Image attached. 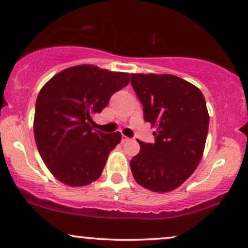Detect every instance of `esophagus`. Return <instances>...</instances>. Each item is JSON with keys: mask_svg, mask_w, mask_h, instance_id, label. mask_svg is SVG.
<instances>
[{"mask_svg": "<svg viewBox=\"0 0 248 248\" xmlns=\"http://www.w3.org/2000/svg\"><path fill=\"white\" fill-rule=\"evenodd\" d=\"M128 140H129V138L125 137V136H124V137H123V142H125V141H128Z\"/></svg>", "mask_w": 248, "mask_h": 248, "instance_id": "1", "label": "esophagus"}]
</instances>
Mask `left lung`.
I'll list each match as a JSON object with an SVG mask.
<instances>
[{
	"instance_id": "1",
	"label": "left lung",
	"mask_w": 248,
	"mask_h": 248,
	"mask_svg": "<svg viewBox=\"0 0 248 248\" xmlns=\"http://www.w3.org/2000/svg\"><path fill=\"white\" fill-rule=\"evenodd\" d=\"M132 89L144 119L156 130L153 144L138 140L140 152L130 160L138 184L170 192L189 179L203 154L209 114L203 94L175 75L131 74Z\"/></svg>"
}]
</instances>
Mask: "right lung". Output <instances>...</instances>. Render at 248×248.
<instances>
[{
	"instance_id": "obj_1",
	"label": "right lung",
	"mask_w": 248,
	"mask_h": 248,
	"mask_svg": "<svg viewBox=\"0 0 248 248\" xmlns=\"http://www.w3.org/2000/svg\"><path fill=\"white\" fill-rule=\"evenodd\" d=\"M129 81L128 73L79 65L56 74L41 89L34 110V139L44 163L62 183L83 186L101 175L121 134L95 130L92 118Z\"/></svg>"
}]
</instances>
